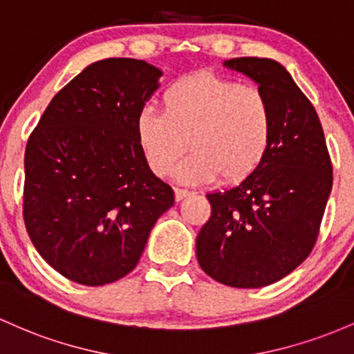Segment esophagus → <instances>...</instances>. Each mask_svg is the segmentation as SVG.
<instances>
[{
  "label": "esophagus",
  "instance_id": "esophagus-1",
  "mask_svg": "<svg viewBox=\"0 0 354 354\" xmlns=\"http://www.w3.org/2000/svg\"><path fill=\"white\" fill-rule=\"evenodd\" d=\"M174 194H176V201H177V202L184 201L185 197L190 196L189 190H185V189H176V190H174Z\"/></svg>",
  "mask_w": 354,
  "mask_h": 354
}]
</instances>
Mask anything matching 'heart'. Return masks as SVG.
Instances as JSON below:
<instances>
[{
  "instance_id": "b5f03b06",
  "label": "heart",
  "mask_w": 354,
  "mask_h": 354,
  "mask_svg": "<svg viewBox=\"0 0 354 354\" xmlns=\"http://www.w3.org/2000/svg\"><path fill=\"white\" fill-rule=\"evenodd\" d=\"M137 144L158 177L169 176L182 156L184 184L245 180L264 164L274 137V110L263 90L217 75L194 73L174 82L160 110L144 106L135 118Z\"/></svg>"
}]
</instances>
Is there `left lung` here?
<instances>
[{
    "mask_svg": "<svg viewBox=\"0 0 354 354\" xmlns=\"http://www.w3.org/2000/svg\"><path fill=\"white\" fill-rule=\"evenodd\" d=\"M263 90L274 110L272 147L256 174L210 192V219L196 254L217 283L263 288L295 271L315 245L333 187V167L315 106L289 71L271 58H230Z\"/></svg>",
    "mask_w": 354,
    "mask_h": 354,
    "instance_id": "obj_1",
    "label": "left lung"
}]
</instances>
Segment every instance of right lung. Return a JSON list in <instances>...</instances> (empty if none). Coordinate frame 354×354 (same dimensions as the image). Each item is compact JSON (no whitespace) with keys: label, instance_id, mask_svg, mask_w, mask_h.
<instances>
[{"label":"right lung","instance_id":"right-lung-1","mask_svg":"<svg viewBox=\"0 0 354 354\" xmlns=\"http://www.w3.org/2000/svg\"><path fill=\"white\" fill-rule=\"evenodd\" d=\"M144 59L86 66L50 102L25 152L23 216L55 271L103 286L138 264L174 190L147 165L135 118L160 86Z\"/></svg>","mask_w":354,"mask_h":354}]
</instances>
